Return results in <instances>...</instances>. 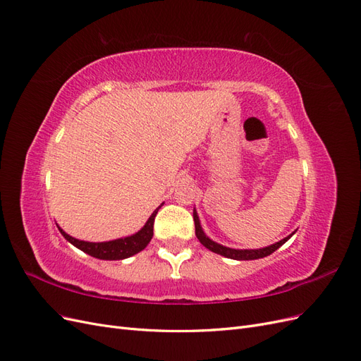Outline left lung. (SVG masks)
<instances>
[{"instance_id":"8db88e82","label":"left lung","mask_w":361,"mask_h":361,"mask_svg":"<svg viewBox=\"0 0 361 361\" xmlns=\"http://www.w3.org/2000/svg\"><path fill=\"white\" fill-rule=\"evenodd\" d=\"M192 216H194V224H195V236H197V239L202 243V245H204L207 250L214 251V253H216V255H221L224 257L233 259V260H255V259L267 257L271 253H274V251L279 250L283 244L288 243L289 239L292 238V235H295V232H297V231H295L290 235H288L286 238H283L281 241H279L276 244H271V245L264 247V248H255V250L253 248H250V250L244 248V250H239V248H231V247H226V245H221V244L212 241V239L203 232L202 224H200V218H199L197 211H195V207L192 209Z\"/></svg>"}]
</instances>
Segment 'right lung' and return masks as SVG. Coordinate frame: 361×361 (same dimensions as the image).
<instances>
[{
  "label": "right lung",
  "instance_id": "add662e5",
  "mask_svg": "<svg viewBox=\"0 0 361 361\" xmlns=\"http://www.w3.org/2000/svg\"><path fill=\"white\" fill-rule=\"evenodd\" d=\"M161 206H162V203H161ZM161 206H158L157 209L152 212L146 224L141 227L138 232H135L134 235L125 236V238L113 239V241H105V243L81 241V239H76V238L68 235L59 224H57V227L66 241H69L73 247L80 248L81 251H84V253H87L89 256L96 257V259H102V260H123V259H128L130 256L140 253L141 250H145L147 247L152 236H154V221H155V216H157Z\"/></svg>",
  "mask_w": 361,
  "mask_h": 361
}]
</instances>
